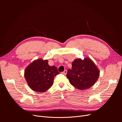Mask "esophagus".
Instances as JSON below:
<instances>
[{
    "label": "esophagus",
    "mask_w": 122,
    "mask_h": 122,
    "mask_svg": "<svg viewBox=\"0 0 122 122\" xmlns=\"http://www.w3.org/2000/svg\"><path fill=\"white\" fill-rule=\"evenodd\" d=\"M62 73H63V74H64V75H66V74L67 73V71H66V70H65V71H64L62 72Z\"/></svg>",
    "instance_id": "obj_1"
}]
</instances>
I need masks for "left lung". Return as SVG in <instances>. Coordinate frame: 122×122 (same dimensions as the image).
Wrapping results in <instances>:
<instances>
[{
	"label": "left lung",
	"mask_w": 122,
	"mask_h": 122,
	"mask_svg": "<svg viewBox=\"0 0 122 122\" xmlns=\"http://www.w3.org/2000/svg\"><path fill=\"white\" fill-rule=\"evenodd\" d=\"M100 71L89 57L75 59L72 63V69H68L66 77L69 82L79 90L90 88L96 82Z\"/></svg>",
	"instance_id": "obj_1"
}]
</instances>
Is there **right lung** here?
<instances>
[{
  "label": "right lung",
  "mask_w": 122,
  "mask_h": 122,
  "mask_svg": "<svg viewBox=\"0 0 122 122\" xmlns=\"http://www.w3.org/2000/svg\"><path fill=\"white\" fill-rule=\"evenodd\" d=\"M59 73L56 66H49L47 60L39 58L25 68L24 76L30 89L43 93L51 87L54 77Z\"/></svg>",
  "instance_id": "right-lung-1"
}]
</instances>
